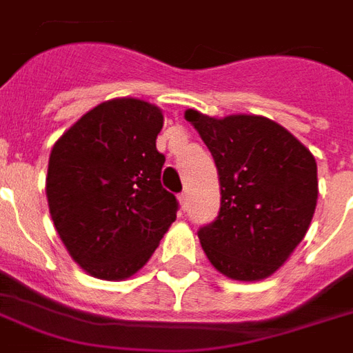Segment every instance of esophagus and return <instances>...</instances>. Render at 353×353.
Segmentation results:
<instances>
[{"label":"esophagus","instance_id":"1","mask_svg":"<svg viewBox=\"0 0 353 353\" xmlns=\"http://www.w3.org/2000/svg\"><path fill=\"white\" fill-rule=\"evenodd\" d=\"M179 203H180V208H182V210H186V206H188V193H180V195H179Z\"/></svg>","mask_w":353,"mask_h":353}]
</instances>
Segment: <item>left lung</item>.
Instances as JSON below:
<instances>
[{
  "label": "left lung",
  "mask_w": 353,
  "mask_h": 353,
  "mask_svg": "<svg viewBox=\"0 0 353 353\" xmlns=\"http://www.w3.org/2000/svg\"><path fill=\"white\" fill-rule=\"evenodd\" d=\"M216 161L221 206L199 229L217 272L261 281L277 272L303 240L316 208V161L281 124L261 115L225 119L186 111Z\"/></svg>",
  "instance_id": "1"
}]
</instances>
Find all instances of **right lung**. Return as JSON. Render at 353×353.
I'll use <instances>...</instances> for the list:
<instances>
[{"mask_svg": "<svg viewBox=\"0 0 353 353\" xmlns=\"http://www.w3.org/2000/svg\"><path fill=\"white\" fill-rule=\"evenodd\" d=\"M161 126L158 105L115 98L87 111L52 148L50 214L66 251L92 277L139 272L176 219L179 201L160 182Z\"/></svg>", "mask_w": 353, "mask_h": 353, "instance_id": "add662e5", "label": "right lung"}]
</instances>
